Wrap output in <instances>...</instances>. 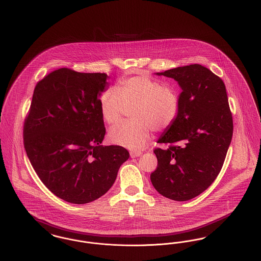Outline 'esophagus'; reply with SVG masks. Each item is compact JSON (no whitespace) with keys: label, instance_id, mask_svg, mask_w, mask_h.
I'll list each match as a JSON object with an SVG mask.
<instances>
[{"label":"esophagus","instance_id":"esophagus-1","mask_svg":"<svg viewBox=\"0 0 261 261\" xmlns=\"http://www.w3.org/2000/svg\"><path fill=\"white\" fill-rule=\"evenodd\" d=\"M141 155H142L141 152H134V151H131V152H130V157H131V158L140 157Z\"/></svg>","mask_w":261,"mask_h":261}]
</instances>
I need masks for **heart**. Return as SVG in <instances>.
Returning a JSON list of instances; mask_svg holds the SVG:
<instances>
[{"label": "heart", "mask_w": 261, "mask_h": 261, "mask_svg": "<svg viewBox=\"0 0 261 261\" xmlns=\"http://www.w3.org/2000/svg\"><path fill=\"white\" fill-rule=\"evenodd\" d=\"M103 120L109 125L120 122L125 108H131L134 121L110 129L108 139L130 150H140L150 139L152 130L164 131L178 117L180 97L174 87L147 75H136L118 82L115 89H105L98 98Z\"/></svg>", "instance_id": "b5f03b06"}]
</instances>
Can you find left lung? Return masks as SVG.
I'll list each match as a JSON object with an SVG mask.
<instances>
[{
	"label": "left lung",
	"mask_w": 261,
	"mask_h": 261,
	"mask_svg": "<svg viewBox=\"0 0 261 261\" xmlns=\"http://www.w3.org/2000/svg\"><path fill=\"white\" fill-rule=\"evenodd\" d=\"M157 75L180 85L177 119L164 131L157 148V169L150 178L162 196L185 201L205 191L218 177L230 145L232 116L223 81L201 64L172 68Z\"/></svg>",
	"instance_id": "obj_1"
}]
</instances>
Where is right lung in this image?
I'll return each instance as SVG.
<instances>
[{
  "label": "right lung",
  "instance_id": "obj_1",
  "mask_svg": "<svg viewBox=\"0 0 261 261\" xmlns=\"http://www.w3.org/2000/svg\"><path fill=\"white\" fill-rule=\"evenodd\" d=\"M106 73L68 68L50 72L36 85L23 125V145L44 186L71 203L95 201L116 180L129 152L102 146L105 127L98 98Z\"/></svg>",
  "mask_w": 261,
  "mask_h": 261
}]
</instances>
